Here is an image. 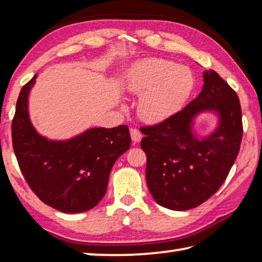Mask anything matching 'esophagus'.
<instances>
[{
  "instance_id": "esophagus-1",
  "label": "esophagus",
  "mask_w": 262,
  "mask_h": 262,
  "mask_svg": "<svg viewBox=\"0 0 262 262\" xmlns=\"http://www.w3.org/2000/svg\"><path fill=\"white\" fill-rule=\"evenodd\" d=\"M130 136H132V141L134 143H138L142 140V134L137 128H130Z\"/></svg>"
}]
</instances>
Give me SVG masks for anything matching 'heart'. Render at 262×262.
<instances>
[{
	"mask_svg": "<svg viewBox=\"0 0 262 262\" xmlns=\"http://www.w3.org/2000/svg\"><path fill=\"white\" fill-rule=\"evenodd\" d=\"M128 92L142 96L138 111L148 121L172 116L186 102L193 86V75L187 66L163 58H144L125 73Z\"/></svg>",
	"mask_w": 262,
	"mask_h": 262,
	"instance_id": "b5f03b06",
	"label": "heart"
}]
</instances>
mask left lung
I'll use <instances>...</instances> for the list:
<instances>
[{
  "instance_id": "8db88e82",
  "label": "left lung",
  "mask_w": 262,
  "mask_h": 262,
  "mask_svg": "<svg viewBox=\"0 0 262 262\" xmlns=\"http://www.w3.org/2000/svg\"><path fill=\"white\" fill-rule=\"evenodd\" d=\"M204 83L182 110L143 127L147 188L165 208L187 210L205 203L223 185L240 151L243 125L236 92L213 70L205 72ZM205 110L217 111L220 125L214 135L197 140L191 121Z\"/></svg>"
}]
</instances>
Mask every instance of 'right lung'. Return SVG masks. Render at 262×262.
<instances>
[{
  "mask_svg": "<svg viewBox=\"0 0 262 262\" xmlns=\"http://www.w3.org/2000/svg\"><path fill=\"white\" fill-rule=\"evenodd\" d=\"M35 75L22 86L12 120L19 168L42 203L64 213L93 208L107 191L110 171L130 146L128 126L92 128L66 142L48 141L32 127L28 94Z\"/></svg>",
  "mask_w": 262,
  "mask_h": 262,
  "instance_id": "obj_1",
  "label": "right lung"
}]
</instances>
